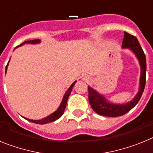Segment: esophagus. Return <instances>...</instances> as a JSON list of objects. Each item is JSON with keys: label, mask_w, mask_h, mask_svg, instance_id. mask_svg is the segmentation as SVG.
I'll use <instances>...</instances> for the list:
<instances>
[{"label": "esophagus", "mask_w": 153, "mask_h": 153, "mask_svg": "<svg viewBox=\"0 0 153 153\" xmlns=\"http://www.w3.org/2000/svg\"><path fill=\"white\" fill-rule=\"evenodd\" d=\"M82 79L84 81H85V82H88V81L90 80V77L88 76V75H84V76L82 77Z\"/></svg>", "instance_id": "1"}]
</instances>
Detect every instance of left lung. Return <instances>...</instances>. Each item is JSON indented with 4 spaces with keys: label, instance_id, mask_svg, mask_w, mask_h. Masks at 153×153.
<instances>
[{
    "label": "left lung",
    "instance_id": "1",
    "mask_svg": "<svg viewBox=\"0 0 153 153\" xmlns=\"http://www.w3.org/2000/svg\"><path fill=\"white\" fill-rule=\"evenodd\" d=\"M122 48H128L135 54L139 62L141 68V75H140L139 89L134 99L123 104H115L109 102L104 96L99 93L97 91L88 86V101L92 108L96 114L106 117H119L122 116L128 111H130L139 101L144 91L146 85V59L143 50L138 43V39L134 36L124 32V39L122 42Z\"/></svg>",
    "mask_w": 153,
    "mask_h": 153
}]
</instances>
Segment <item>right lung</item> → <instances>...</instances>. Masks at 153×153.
I'll return each mask as SVG.
<instances>
[{
	"label": "right lung",
	"instance_id": "right-lung-1",
	"mask_svg": "<svg viewBox=\"0 0 153 153\" xmlns=\"http://www.w3.org/2000/svg\"><path fill=\"white\" fill-rule=\"evenodd\" d=\"M40 43V39H33V40H29V41H25V42H23L22 43L18 46L19 47H21L22 45H25L26 43H30V44H36V43ZM17 48V47H16ZM7 65H8V63H7V66H6V68H5V72H7ZM76 83V81L74 82L71 84L69 88L67 90V92H65V96L63 97V100L61 101V105L59 106L58 109H57L55 112H53V114H51V115H49L47 116V117H44L43 119H41V120H31V119H29V118H25V117H23L26 119L27 120H29L30 122H33V123H36V124H47V123H50V122H52V121H54V120H57L58 118L61 117V116L63 115L64 112H65V107H66V105H67V102H68V97L71 94V92L72 90V88L74 87V84Z\"/></svg>",
	"mask_w": 153,
	"mask_h": 153
}]
</instances>
